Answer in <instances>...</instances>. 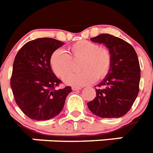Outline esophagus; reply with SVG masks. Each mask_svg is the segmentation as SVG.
<instances>
[{
	"instance_id": "1",
	"label": "esophagus",
	"mask_w": 153,
	"mask_h": 153,
	"mask_svg": "<svg viewBox=\"0 0 153 153\" xmlns=\"http://www.w3.org/2000/svg\"><path fill=\"white\" fill-rule=\"evenodd\" d=\"M73 91H78V90H80L82 89V87H78V86H72L71 87Z\"/></svg>"
}]
</instances>
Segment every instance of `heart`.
Segmentation results:
<instances>
[{"instance_id":"b5f03b06","label":"heart","mask_w":153,"mask_h":153,"mask_svg":"<svg viewBox=\"0 0 153 153\" xmlns=\"http://www.w3.org/2000/svg\"><path fill=\"white\" fill-rule=\"evenodd\" d=\"M56 50L50 60L51 67L57 76L63 78L71 70L72 61L81 59L79 69L77 73L67 75L65 82L67 84L85 85L91 84L96 79H103L111 67L112 57L106 47H99L96 43L88 40H79L68 47Z\"/></svg>"}]
</instances>
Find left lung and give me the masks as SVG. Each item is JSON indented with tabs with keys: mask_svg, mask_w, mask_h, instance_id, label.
Here are the masks:
<instances>
[{
	"mask_svg": "<svg viewBox=\"0 0 153 153\" xmlns=\"http://www.w3.org/2000/svg\"><path fill=\"white\" fill-rule=\"evenodd\" d=\"M90 39L109 49L112 64L96 89V97L87 106L100 117H120L131 108L139 92L141 71L137 53L126 41L110 34H100Z\"/></svg>",
	"mask_w": 153,
	"mask_h": 153,
	"instance_id": "8db88e82",
	"label": "left lung"
}]
</instances>
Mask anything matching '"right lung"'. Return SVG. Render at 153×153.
I'll use <instances>...</instances> for the list:
<instances>
[{
  "label": "right lung",
  "mask_w": 153,
  "mask_h": 153,
  "mask_svg": "<svg viewBox=\"0 0 153 153\" xmlns=\"http://www.w3.org/2000/svg\"><path fill=\"white\" fill-rule=\"evenodd\" d=\"M64 43L52 38L31 40L15 56L11 86L15 102L28 117L47 120L58 115L70 86L56 89L61 83L53 72L51 57Z\"/></svg>",
  "instance_id": "add662e5"
}]
</instances>
